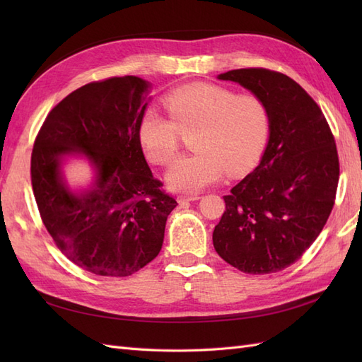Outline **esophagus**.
<instances>
[{
    "instance_id": "34e87169",
    "label": "esophagus",
    "mask_w": 362,
    "mask_h": 362,
    "mask_svg": "<svg viewBox=\"0 0 362 362\" xmlns=\"http://www.w3.org/2000/svg\"><path fill=\"white\" fill-rule=\"evenodd\" d=\"M201 198L199 194H180L178 196V202L184 204V202H190V201H198Z\"/></svg>"
}]
</instances>
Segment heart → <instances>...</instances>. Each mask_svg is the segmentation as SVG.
<instances>
[{"label":"heart","mask_w":362,"mask_h":362,"mask_svg":"<svg viewBox=\"0 0 362 362\" xmlns=\"http://www.w3.org/2000/svg\"><path fill=\"white\" fill-rule=\"evenodd\" d=\"M169 119L148 107L139 119V141L146 157L169 166L178 157L184 136H192L194 154L180 158L168 172L169 187L194 193L217 182L226 172L235 178L255 166L270 136V110L254 92L237 93L213 83H190L163 96Z\"/></svg>","instance_id":"obj_1"}]
</instances>
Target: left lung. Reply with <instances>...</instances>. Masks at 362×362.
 <instances>
[{
	"instance_id": "8db88e82",
	"label": "left lung",
	"mask_w": 362,
	"mask_h": 362,
	"mask_svg": "<svg viewBox=\"0 0 362 362\" xmlns=\"http://www.w3.org/2000/svg\"><path fill=\"white\" fill-rule=\"evenodd\" d=\"M218 80L264 98L270 136L255 170L223 196L226 210L213 245L238 270L276 273L303 255L332 211L339 178L335 139L320 107L290 76L245 68Z\"/></svg>"
}]
</instances>
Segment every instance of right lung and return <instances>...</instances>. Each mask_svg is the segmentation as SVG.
<instances>
[{"label": "right lung", "instance_id": "add662e5", "mask_svg": "<svg viewBox=\"0 0 362 362\" xmlns=\"http://www.w3.org/2000/svg\"><path fill=\"white\" fill-rule=\"evenodd\" d=\"M148 87L133 75L80 87L48 113L33 146L31 185L42 222L62 254L98 276H129L154 259L178 205L154 178L139 141ZM68 153L95 164L92 191L74 195L61 182Z\"/></svg>", "mask_w": 362, "mask_h": 362}]
</instances>
